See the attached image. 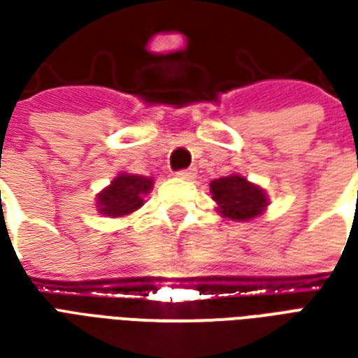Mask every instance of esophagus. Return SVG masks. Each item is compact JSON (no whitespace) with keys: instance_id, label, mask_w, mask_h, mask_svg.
Listing matches in <instances>:
<instances>
[{"instance_id":"1","label":"esophagus","mask_w":358,"mask_h":358,"mask_svg":"<svg viewBox=\"0 0 358 358\" xmlns=\"http://www.w3.org/2000/svg\"><path fill=\"white\" fill-rule=\"evenodd\" d=\"M195 174H197V171H195V169H182V171L176 172V176L182 180H194Z\"/></svg>"}]
</instances>
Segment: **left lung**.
Segmentation results:
<instances>
[{
    "mask_svg": "<svg viewBox=\"0 0 358 358\" xmlns=\"http://www.w3.org/2000/svg\"><path fill=\"white\" fill-rule=\"evenodd\" d=\"M210 192L218 203V210L232 220H251L266 207L263 189L236 174L210 182Z\"/></svg>",
    "mask_w": 358,
    "mask_h": 358,
    "instance_id": "obj_1",
    "label": "left lung"
}]
</instances>
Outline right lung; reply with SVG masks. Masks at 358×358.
<instances>
[{
	"instance_id": "1",
	"label": "right lung",
	"mask_w": 358,
	"mask_h": 358,
	"mask_svg": "<svg viewBox=\"0 0 358 358\" xmlns=\"http://www.w3.org/2000/svg\"><path fill=\"white\" fill-rule=\"evenodd\" d=\"M153 187V180L145 176H130L120 174L113 180L107 189H103L97 197L99 213L107 217H124L143 205V195Z\"/></svg>"
}]
</instances>
